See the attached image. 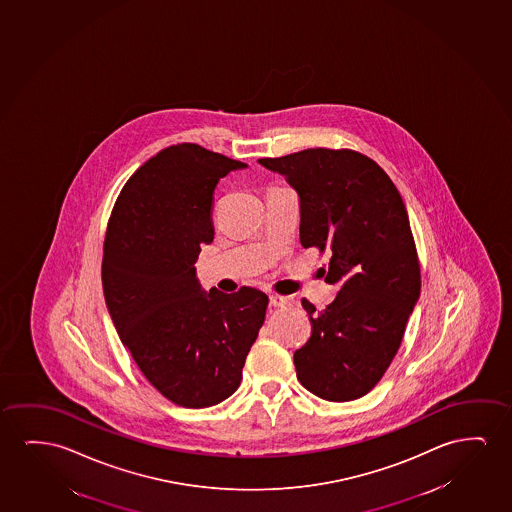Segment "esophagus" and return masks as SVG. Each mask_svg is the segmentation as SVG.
Instances as JSON below:
<instances>
[{"instance_id":"34e87169","label":"esophagus","mask_w":512,"mask_h":512,"mask_svg":"<svg viewBox=\"0 0 512 512\" xmlns=\"http://www.w3.org/2000/svg\"><path fill=\"white\" fill-rule=\"evenodd\" d=\"M270 305L272 307H284V305H288V298L281 295H270Z\"/></svg>"}]
</instances>
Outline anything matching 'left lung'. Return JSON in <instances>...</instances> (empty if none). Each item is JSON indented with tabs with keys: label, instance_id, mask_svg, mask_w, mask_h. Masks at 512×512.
Here are the masks:
<instances>
[{
	"label": "left lung",
	"instance_id": "obj_1",
	"mask_svg": "<svg viewBox=\"0 0 512 512\" xmlns=\"http://www.w3.org/2000/svg\"><path fill=\"white\" fill-rule=\"evenodd\" d=\"M258 161L296 189L300 242L330 252L324 281L340 286L321 312L302 300L312 335L293 356L296 377L324 400H356L391 365L421 291L404 200L374 159L351 149Z\"/></svg>",
	"mask_w": 512,
	"mask_h": 512
}]
</instances>
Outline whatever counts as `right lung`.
<instances>
[{"instance_id":"add662e5","label":"right lung","mask_w":512,"mask_h":512,"mask_svg":"<svg viewBox=\"0 0 512 512\" xmlns=\"http://www.w3.org/2000/svg\"><path fill=\"white\" fill-rule=\"evenodd\" d=\"M245 163L177 144L145 161L108 219L101 282L117 333L145 379L173 404L203 409L240 386L268 296L203 291L195 263L214 240L219 179Z\"/></svg>"}]
</instances>
